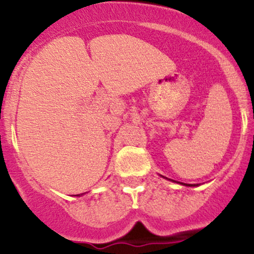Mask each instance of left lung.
I'll list each match as a JSON object with an SVG mask.
<instances>
[{"label": "left lung", "instance_id": "left-lung-1", "mask_svg": "<svg viewBox=\"0 0 254 254\" xmlns=\"http://www.w3.org/2000/svg\"><path fill=\"white\" fill-rule=\"evenodd\" d=\"M166 179H167V178H166ZM172 182H174V180H172ZM182 185H183V183H182ZM184 185H185V186H196V185H192V184H184Z\"/></svg>", "mask_w": 254, "mask_h": 254}]
</instances>
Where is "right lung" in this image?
Wrapping results in <instances>:
<instances>
[{
  "label": "right lung",
  "instance_id": "add662e5",
  "mask_svg": "<svg viewBox=\"0 0 254 254\" xmlns=\"http://www.w3.org/2000/svg\"><path fill=\"white\" fill-rule=\"evenodd\" d=\"M76 196H80V194H76Z\"/></svg>",
  "mask_w": 254,
  "mask_h": 254
}]
</instances>
